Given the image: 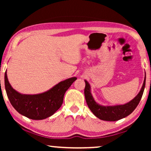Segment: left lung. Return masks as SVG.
I'll use <instances>...</instances> for the list:
<instances>
[{"label":"left lung","instance_id":"left-lung-1","mask_svg":"<svg viewBox=\"0 0 151 151\" xmlns=\"http://www.w3.org/2000/svg\"><path fill=\"white\" fill-rule=\"evenodd\" d=\"M145 81H146V76L145 77L144 83H143L141 90L139 93L135 96L131 101L127 104L122 105L116 106H101L97 104L93 99V97L91 93L90 85L86 81H85V96L88 108L99 119L106 121H116L118 120L127 116L133 112L139 104L140 99L144 92L145 87Z\"/></svg>","mask_w":151,"mask_h":151}]
</instances>
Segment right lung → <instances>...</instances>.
<instances>
[{"mask_svg":"<svg viewBox=\"0 0 151 151\" xmlns=\"http://www.w3.org/2000/svg\"><path fill=\"white\" fill-rule=\"evenodd\" d=\"M76 77L60 82L45 93L39 94H22L12 88L4 74V85L6 94L12 106L20 114L33 120H42L52 115L63 103L65 92Z\"/></svg>","mask_w":151,"mask_h":151,"instance_id":"add662e5","label":"right lung"}]
</instances>
